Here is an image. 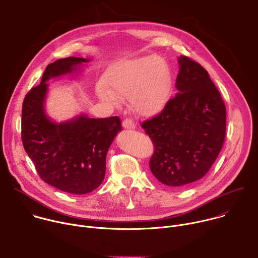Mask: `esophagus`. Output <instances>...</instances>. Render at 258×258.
<instances>
[{
  "label": "esophagus",
  "mask_w": 258,
  "mask_h": 258,
  "mask_svg": "<svg viewBox=\"0 0 258 258\" xmlns=\"http://www.w3.org/2000/svg\"><path fill=\"white\" fill-rule=\"evenodd\" d=\"M122 126L124 128H126V130H134V128H136V124H135L134 120L131 119V118H125L123 120V122H122Z\"/></svg>",
  "instance_id": "1"
}]
</instances>
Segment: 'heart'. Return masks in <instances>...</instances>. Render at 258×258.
I'll use <instances>...</instances> for the list:
<instances>
[{"instance_id": "obj_1", "label": "heart", "mask_w": 258, "mask_h": 258, "mask_svg": "<svg viewBox=\"0 0 258 258\" xmlns=\"http://www.w3.org/2000/svg\"><path fill=\"white\" fill-rule=\"evenodd\" d=\"M107 84L119 96L128 98L136 112L146 116L161 111L170 98L172 89L167 62L154 55L115 64L109 70ZM114 92L104 86L98 89L101 99L118 103L119 97Z\"/></svg>"}]
</instances>
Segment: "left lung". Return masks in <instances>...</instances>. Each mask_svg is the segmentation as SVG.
<instances>
[{
    "label": "left lung",
    "mask_w": 258,
    "mask_h": 258,
    "mask_svg": "<svg viewBox=\"0 0 258 258\" xmlns=\"http://www.w3.org/2000/svg\"><path fill=\"white\" fill-rule=\"evenodd\" d=\"M175 97L142 123L154 145L149 166L163 185L185 187L202 178L223 148L226 105L208 72L187 56L178 58Z\"/></svg>",
    "instance_id": "8db88e82"
}]
</instances>
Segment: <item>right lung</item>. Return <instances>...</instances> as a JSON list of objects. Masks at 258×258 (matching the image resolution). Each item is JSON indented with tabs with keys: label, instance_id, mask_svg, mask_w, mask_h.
<instances>
[{
	"label": "right lung",
	"instance_id": "obj_1",
	"mask_svg": "<svg viewBox=\"0 0 258 258\" xmlns=\"http://www.w3.org/2000/svg\"><path fill=\"white\" fill-rule=\"evenodd\" d=\"M88 59L68 57L49 64L41 84L32 88L22 104L21 140L40 177L70 194H87L104 179L106 155L121 131L118 116L90 118L86 114L64 122L52 121L45 112L48 82L76 71Z\"/></svg>",
	"mask_w": 258,
	"mask_h": 258
}]
</instances>
